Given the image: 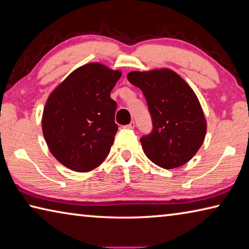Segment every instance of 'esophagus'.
Here are the masks:
<instances>
[{"mask_svg":"<svg viewBox=\"0 0 249 249\" xmlns=\"http://www.w3.org/2000/svg\"><path fill=\"white\" fill-rule=\"evenodd\" d=\"M125 128H128V129H133V128H134V121H131V122H130L129 124L125 125Z\"/></svg>","mask_w":249,"mask_h":249,"instance_id":"esophagus-1","label":"esophagus"}]
</instances>
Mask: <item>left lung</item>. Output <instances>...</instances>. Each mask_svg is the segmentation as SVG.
Masks as SVG:
<instances>
[{
    "label": "left lung",
    "mask_w": 249,
    "mask_h": 249,
    "mask_svg": "<svg viewBox=\"0 0 249 249\" xmlns=\"http://www.w3.org/2000/svg\"><path fill=\"white\" fill-rule=\"evenodd\" d=\"M127 77L143 91L153 121V131L140 140L147 159L165 169L189 162L207 133L206 117L194 89L166 68L132 71Z\"/></svg>",
    "instance_id": "8db88e82"
}]
</instances>
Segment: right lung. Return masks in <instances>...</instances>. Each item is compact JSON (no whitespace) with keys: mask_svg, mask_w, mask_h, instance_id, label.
<instances>
[{"mask_svg":"<svg viewBox=\"0 0 249 249\" xmlns=\"http://www.w3.org/2000/svg\"><path fill=\"white\" fill-rule=\"evenodd\" d=\"M120 76L119 70L87 63L50 93L42 112V133L51 154L65 167L90 172L107 158L118 130L110 91Z\"/></svg>","mask_w":249,"mask_h":249,"instance_id":"add662e5","label":"right lung"}]
</instances>
